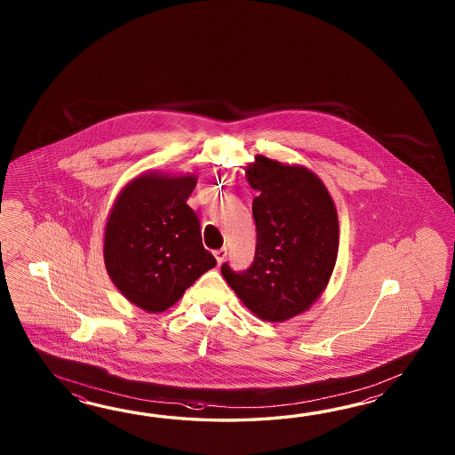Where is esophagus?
<instances>
[{"label": "esophagus", "instance_id": "1", "mask_svg": "<svg viewBox=\"0 0 455 455\" xmlns=\"http://www.w3.org/2000/svg\"><path fill=\"white\" fill-rule=\"evenodd\" d=\"M226 255H228V249L223 247V249H220V251H214V257H216V261L221 265L223 263L224 259H226Z\"/></svg>", "mask_w": 455, "mask_h": 455}]
</instances>
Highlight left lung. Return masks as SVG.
Returning <instances> with one entry per match:
<instances>
[{
	"label": "left lung",
	"instance_id": "left-lung-1",
	"mask_svg": "<svg viewBox=\"0 0 455 455\" xmlns=\"http://www.w3.org/2000/svg\"><path fill=\"white\" fill-rule=\"evenodd\" d=\"M259 195L255 257L247 270L221 273L249 309L267 322H283L309 309L325 290L339 253V216L317 175L257 156L245 171Z\"/></svg>",
	"mask_w": 455,
	"mask_h": 455
}]
</instances>
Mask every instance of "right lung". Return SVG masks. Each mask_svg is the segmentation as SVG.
<instances>
[{
	"instance_id": "add662e5",
	"label": "right lung",
	"mask_w": 455,
	"mask_h": 455,
	"mask_svg": "<svg viewBox=\"0 0 455 455\" xmlns=\"http://www.w3.org/2000/svg\"><path fill=\"white\" fill-rule=\"evenodd\" d=\"M194 175H140L118 195L108 216L104 260L126 299L163 312L184 296L216 259L202 242L198 216L187 204Z\"/></svg>"
}]
</instances>
